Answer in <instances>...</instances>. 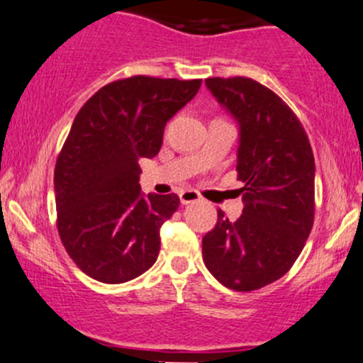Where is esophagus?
I'll return each instance as SVG.
<instances>
[{
  "instance_id": "obj_1",
  "label": "esophagus",
  "mask_w": 363,
  "mask_h": 363,
  "mask_svg": "<svg viewBox=\"0 0 363 363\" xmlns=\"http://www.w3.org/2000/svg\"><path fill=\"white\" fill-rule=\"evenodd\" d=\"M199 201H201V195H199V192H195V190H183V192H180V202L183 206Z\"/></svg>"
}]
</instances>
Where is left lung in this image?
Masks as SVG:
<instances>
[{
	"label": "left lung",
	"instance_id": "1",
	"mask_svg": "<svg viewBox=\"0 0 363 363\" xmlns=\"http://www.w3.org/2000/svg\"><path fill=\"white\" fill-rule=\"evenodd\" d=\"M206 85L240 123L236 173L245 206L236 221L218 211L202 259L226 288L254 291L283 278L303 250L315 213V162L300 120L266 85L248 77Z\"/></svg>",
	"mask_w": 363,
	"mask_h": 363
}]
</instances>
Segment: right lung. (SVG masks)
<instances>
[{
	"mask_svg": "<svg viewBox=\"0 0 363 363\" xmlns=\"http://www.w3.org/2000/svg\"><path fill=\"white\" fill-rule=\"evenodd\" d=\"M201 84L127 77L101 87L77 113L56 160V228L67 254L91 278L125 283L156 262L160 228L180 199L144 197L138 161L160 152L166 121Z\"/></svg>",
	"mask_w": 363,
	"mask_h": 363,
	"instance_id": "obj_1",
	"label": "right lung"
}]
</instances>
